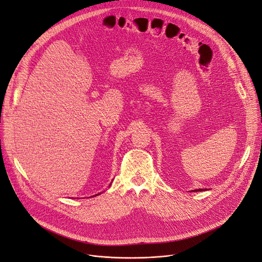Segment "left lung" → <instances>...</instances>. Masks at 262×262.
<instances>
[{"mask_svg": "<svg viewBox=\"0 0 262 262\" xmlns=\"http://www.w3.org/2000/svg\"><path fill=\"white\" fill-rule=\"evenodd\" d=\"M202 190H206V189H203V188H199V189H195V190H191V191H202Z\"/></svg>", "mask_w": 262, "mask_h": 262, "instance_id": "1", "label": "left lung"}]
</instances>
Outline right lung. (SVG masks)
Wrapping results in <instances>:
<instances>
[{"instance_id":"right-lung-1","label":"right lung","mask_w":262,"mask_h":262,"mask_svg":"<svg viewBox=\"0 0 262 262\" xmlns=\"http://www.w3.org/2000/svg\"><path fill=\"white\" fill-rule=\"evenodd\" d=\"M110 185H111V184H110ZM110 185H109V186H110ZM99 194H100V192H99ZM99 194H97V195H99ZM97 195H95V196H97Z\"/></svg>"}]
</instances>
